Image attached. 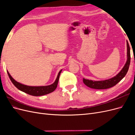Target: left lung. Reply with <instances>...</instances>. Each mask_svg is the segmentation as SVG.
<instances>
[{
    "label": "left lung",
    "instance_id": "8db88e82",
    "mask_svg": "<svg viewBox=\"0 0 135 135\" xmlns=\"http://www.w3.org/2000/svg\"><path fill=\"white\" fill-rule=\"evenodd\" d=\"M127 61L123 68H122L120 72L115 76L112 78L104 80H92L86 79H83V81L85 85L89 88L96 89H104L111 88L116 85L118 82L123 78L127 73L131 61L130 48L127 40Z\"/></svg>",
    "mask_w": 135,
    "mask_h": 135
}]
</instances>
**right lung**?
<instances>
[{"label": "right lung", "instance_id": "1", "mask_svg": "<svg viewBox=\"0 0 135 135\" xmlns=\"http://www.w3.org/2000/svg\"><path fill=\"white\" fill-rule=\"evenodd\" d=\"M62 70L61 69L59 71L57 76V78L54 83L49 85H45V86H29V85L21 84L15 80L10 75L8 71H7V73L12 83L19 90L27 93L30 95L34 96H40L50 93L55 90L56 88H57V86L60 75Z\"/></svg>", "mask_w": 135, "mask_h": 135}]
</instances>
